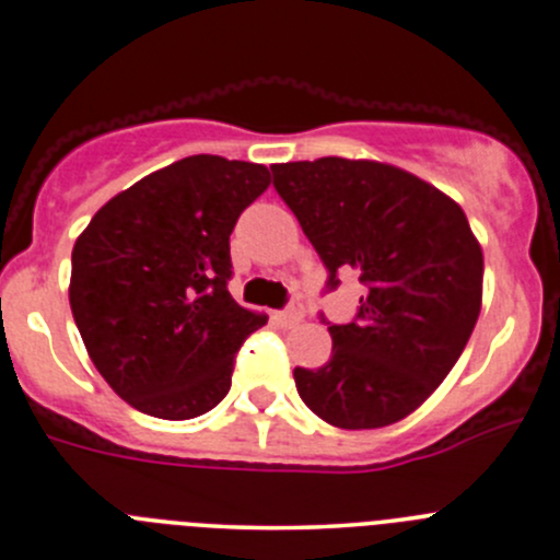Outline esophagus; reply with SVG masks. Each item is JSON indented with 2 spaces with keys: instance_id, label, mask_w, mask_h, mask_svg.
I'll list each match as a JSON object with an SVG mask.
<instances>
[{
  "instance_id": "1",
  "label": "esophagus",
  "mask_w": 560,
  "mask_h": 560,
  "mask_svg": "<svg viewBox=\"0 0 560 560\" xmlns=\"http://www.w3.org/2000/svg\"><path fill=\"white\" fill-rule=\"evenodd\" d=\"M272 317L275 323L282 325V328H293V325H299L301 319H304V310H301V306H291V310L285 312H275Z\"/></svg>"
}]
</instances>
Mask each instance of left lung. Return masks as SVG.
I'll return each mask as SVG.
<instances>
[{
    "mask_svg": "<svg viewBox=\"0 0 560 560\" xmlns=\"http://www.w3.org/2000/svg\"><path fill=\"white\" fill-rule=\"evenodd\" d=\"M275 190L296 213L338 285H364L349 325H330L332 354L293 370L299 397L336 429L362 431L416 412L460 360L481 312L483 254L466 211L392 163H275Z\"/></svg>",
    "mask_w": 560,
    "mask_h": 560,
    "instance_id": "obj_1",
    "label": "left lung"
}]
</instances>
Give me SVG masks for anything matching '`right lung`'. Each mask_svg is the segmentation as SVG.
<instances>
[{
	"label": "right lung",
	"instance_id": "1",
	"mask_svg": "<svg viewBox=\"0 0 560 560\" xmlns=\"http://www.w3.org/2000/svg\"><path fill=\"white\" fill-rule=\"evenodd\" d=\"M267 187L261 163L190 155L113 196L77 237L73 319L135 410L190 420L228 397L235 351L267 325L230 296V235Z\"/></svg>",
	"mask_w": 560,
	"mask_h": 560
}]
</instances>
